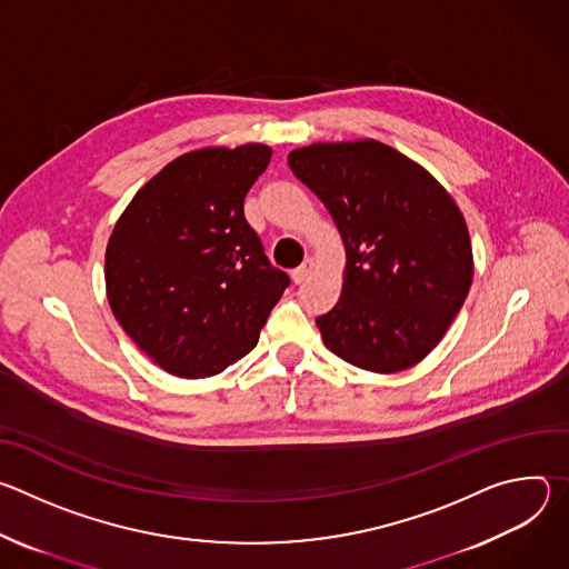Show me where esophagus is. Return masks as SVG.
<instances>
[{
    "label": "esophagus",
    "instance_id": "obj_1",
    "mask_svg": "<svg viewBox=\"0 0 569 569\" xmlns=\"http://www.w3.org/2000/svg\"><path fill=\"white\" fill-rule=\"evenodd\" d=\"M312 268H315V261H312V259H306L299 268L292 270V281H295V283H303V281L312 274Z\"/></svg>",
    "mask_w": 569,
    "mask_h": 569
}]
</instances>
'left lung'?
<instances>
[{"instance_id": "obj_1", "label": "left lung", "mask_w": 569, "mask_h": 569, "mask_svg": "<svg viewBox=\"0 0 569 569\" xmlns=\"http://www.w3.org/2000/svg\"><path fill=\"white\" fill-rule=\"evenodd\" d=\"M288 164L327 204L347 248L340 301L317 317L323 345L376 373L415 367L472 281L461 211L426 169L373 139L297 148Z\"/></svg>"}]
</instances>
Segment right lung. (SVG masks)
<instances>
[{
	"label": "right lung",
	"mask_w": 569,
	"mask_h": 569,
	"mask_svg": "<svg viewBox=\"0 0 569 569\" xmlns=\"http://www.w3.org/2000/svg\"><path fill=\"white\" fill-rule=\"evenodd\" d=\"M272 148L187 152L137 191L106 252L108 301L132 342L182 378L248 356L290 286L242 213Z\"/></svg>",
	"instance_id": "right-lung-1"
}]
</instances>
